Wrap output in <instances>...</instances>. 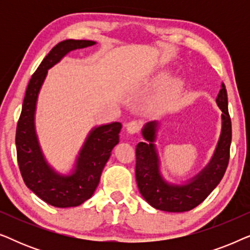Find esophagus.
I'll list each match as a JSON object with an SVG mask.
<instances>
[{"instance_id":"esophagus-1","label":"esophagus","mask_w":250,"mask_h":250,"mask_svg":"<svg viewBox=\"0 0 250 250\" xmlns=\"http://www.w3.org/2000/svg\"><path fill=\"white\" fill-rule=\"evenodd\" d=\"M141 127H142L141 122L132 121V122H129L127 125H126V131H127L129 134H135V133L140 132Z\"/></svg>"}]
</instances>
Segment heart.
Segmentation results:
<instances>
[{"instance_id":"heart-1","label":"heart","mask_w":250,"mask_h":250,"mask_svg":"<svg viewBox=\"0 0 250 250\" xmlns=\"http://www.w3.org/2000/svg\"><path fill=\"white\" fill-rule=\"evenodd\" d=\"M159 105H163V102H162V104H159Z\"/></svg>"}]
</instances>
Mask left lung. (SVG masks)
I'll return each mask as SVG.
<instances>
[{"mask_svg": "<svg viewBox=\"0 0 250 250\" xmlns=\"http://www.w3.org/2000/svg\"><path fill=\"white\" fill-rule=\"evenodd\" d=\"M222 110V133L217 148L209 164L184 186H172L163 180L159 173V159L153 141L158 123L150 122L143 127L142 135L146 141L138 143L135 149V176L142 197L153 208L170 213H182L193 209L209 196L223 179L230 159L232 139L231 118L228 110V93L225 85L216 99Z\"/></svg>", "mask_w": 250, "mask_h": 250, "instance_id": "left-lung-1", "label": "left lung"}]
</instances>
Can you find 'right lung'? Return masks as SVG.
<instances>
[{
	"mask_svg": "<svg viewBox=\"0 0 250 250\" xmlns=\"http://www.w3.org/2000/svg\"><path fill=\"white\" fill-rule=\"evenodd\" d=\"M94 44L93 41L66 40L50 51L30 78L17 124V159L23 182L37 197L54 207L80 206L90 199L100 182L101 173L111 155V150L119 142L121 123L95 127L88 134L80 151L73 174L60 175L47 165L37 141L34 115L37 95L45 80L47 69L59 62L61 58L70 51Z\"/></svg>",
	"mask_w": 250,
	"mask_h": 250,
	"instance_id": "obj_1",
	"label": "right lung"
}]
</instances>
